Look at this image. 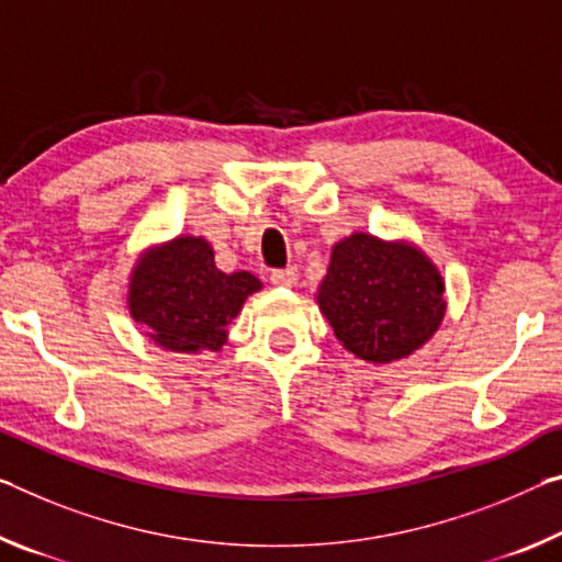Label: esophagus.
<instances>
[{"label": "esophagus", "instance_id": "34e87169", "mask_svg": "<svg viewBox=\"0 0 562 562\" xmlns=\"http://www.w3.org/2000/svg\"><path fill=\"white\" fill-rule=\"evenodd\" d=\"M297 267H284V270H272L270 280L272 284H278V288H292V284H297Z\"/></svg>", "mask_w": 562, "mask_h": 562}]
</instances>
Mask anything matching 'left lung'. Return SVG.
Masks as SVG:
<instances>
[{"label": "left lung", "instance_id": "obj_1", "mask_svg": "<svg viewBox=\"0 0 562 562\" xmlns=\"http://www.w3.org/2000/svg\"><path fill=\"white\" fill-rule=\"evenodd\" d=\"M445 282L413 243L355 233L333 247L319 282V313L355 358L403 360L430 340L445 317Z\"/></svg>", "mask_w": 562, "mask_h": 562}]
</instances>
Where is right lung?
Returning a JSON list of instances; mask_svg holds the SVG:
<instances>
[{"label": "right lung", "mask_w": 562, "mask_h": 562, "mask_svg": "<svg viewBox=\"0 0 562 562\" xmlns=\"http://www.w3.org/2000/svg\"><path fill=\"white\" fill-rule=\"evenodd\" d=\"M262 288L252 272H222L204 237L180 235L149 247L130 274L127 307L162 350L217 352L227 325Z\"/></svg>", "instance_id": "right-lung-1"}]
</instances>
